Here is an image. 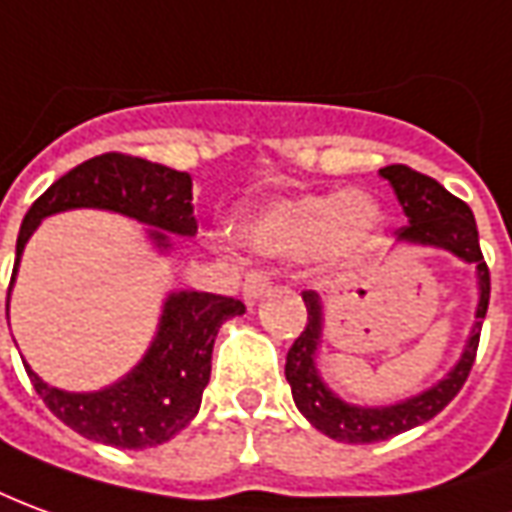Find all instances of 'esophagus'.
<instances>
[{"label": "esophagus", "mask_w": 512, "mask_h": 512, "mask_svg": "<svg viewBox=\"0 0 512 512\" xmlns=\"http://www.w3.org/2000/svg\"><path fill=\"white\" fill-rule=\"evenodd\" d=\"M268 291H271V280H268L266 271H252V274H246L244 299L249 305H255L257 299H263Z\"/></svg>", "instance_id": "34e87169"}]
</instances>
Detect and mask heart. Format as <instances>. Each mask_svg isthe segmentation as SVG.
Instances as JSON below:
<instances>
[{
  "instance_id": "1",
  "label": "heart",
  "mask_w": 512,
  "mask_h": 512,
  "mask_svg": "<svg viewBox=\"0 0 512 512\" xmlns=\"http://www.w3.org/2000/svg\"><path fill=\"white\" fill-rule=\"evenodd\" d=\"M382 210L360 191L285 199L241 224V241L263 255H346L380 230Z\"/></svg>"
}]
</instances>
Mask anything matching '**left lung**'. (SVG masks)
Segmentation results:
<instances>
[{
    "label": "left lung",
    "instance_id": "obj_1",
    "mask_svg": "<svg viewBox=\"0 0 512 512\" xmlns=\"http://www.w3.org/2000/svg\"><path fill=\"white\" fill-rule=\"evenodd\" d=\"M385 180L391 182L399 205L405 207V216L410 219L407 227L393 232L396 244L432 246L460 257L463 263H474L477 268V313L474 327L468 332V341L460 352V360L449 368V374L430 385L427 391L416 393L410 399L393 402V405H355L332 391L318 371V349L324 341V299L316 291H305L302 299L307 305V327L293 341L285 360V380L291 382L293 402L299 413L316 427L318 432L330 435L332 441L343 443H377L388 441L399 432L413 430L418 424L430 421L441 413L443 407L455 399L463 382L468 380V371L477 357L480 343L482 318L488 313L491 299V274L482 260L480 235L477 221L468 210L466 202L452 196L441 182H435L427 174H418L410 166H385L380 169Z\"/></svg>",
    "mask_w": 512,
    "mask_h": 512
}]
</instances>
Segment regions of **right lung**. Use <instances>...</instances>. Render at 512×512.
Instances as JSON below:
<instances>
[{
  "instance_id": "add662e5",
  "label": "right lung",
  "mask_w": 512,
  "mask_h": 512,
  "mask_svg": "<svg viewBox=\"0 0 512 512\" xmlns=\"http://www.w3.org/2000/svg\"><path fill=\"white\" fill-rule=\"evenodd\" d=\"M191 199L194 182L185 171L119 152L85 160L52 182L27 210L16 241L10 291L24 246L46 216L77 207L113 210L146 224V235L155 249L169 252L171 235H196ZM244 313V302L230 296L171 291L144 357L121 380L99 391H63L46 385L30 366L24 368L46 407L82 438L116 449H149L171 441L194 421L210 380V357L219 327L227 318Z\"/></svg>"
}]
</instances>
